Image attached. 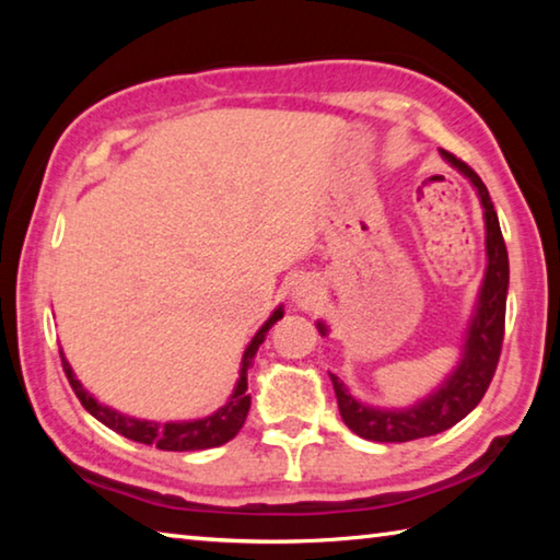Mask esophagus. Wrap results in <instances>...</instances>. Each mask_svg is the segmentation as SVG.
I'll list each match as a JSON object with an SVG mask.
<instances>
[{
    "label": "esophagus",
    "instance_id": "34e87169",
    "mask_svg": "<svg viewBox=\"0 0 560 560\" xmlns=\"http://www.w3.org/2000/svg\"><path fill=\"white\" fill-rule=\"evenodd\" d=\"M296 299H299V303H311L316 299V291H314V287H306V283H301V287L296 289Z\"/></svg>",
    "mask_w": 560,
    "mask_h": 560
}]
</instances>
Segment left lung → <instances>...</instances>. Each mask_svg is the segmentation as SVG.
<instances>
[{"instance_id": "obj_1", "label": "left lung", "mask_w": 560, "mask_h": 560, "mask_svg": "<svg viewBox=\"0 0 560 560\" xmlns=\"http://www.w3.org/2000/svg\"><path fill=\"white\" fill-rule=\"evenodd\" d=\"M442 155L471 179V185L477 187L481 197V205H485L489 264L479 296V308L469 326L467 346H464V358L457 371L450 375V381L438 393L420 405L410 407V410H375V407L360 405L353 395H348L343 383L336 375H330L340 417H343L348 430H353L363 440L410 442L450 430L452 424L464 420L481 402V397H485L491 385V377L497 373L501 346H504L509 254L504 236H501L499 217L481 177L457 155L447 153V150H442ZM318 330L326 334V326L318 324Z\"/></svg>"}]
</instances>
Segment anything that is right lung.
<instances>
[{
	"mask_svg": "<svg viewBox=\"0 0 560 560\" xmlns=\"http://www.w3.org/2000/svg\"><path fill=\"white\" fill-rule=\"evenodd\" d=\"M281 316H283V311L277 308L267 324L259 328V334L254 336L249 348L244 350L242 377H240V383H236L232 400L226 402L222 410H217L214 415L205 417V420L158 424V422H143V420H132V417H122L120 412L110 410V407L98 405L86 390H83L81 383L73 377L69 360L63 358V353H61V368H63L66 377H69V385L73 387V393L81 400V405L86 407V410L96 417L98 422H103L110 430H116L118 434H122V438L140 442V444H155L158 450H165V452H195V450L220 447V444L230 442L234 434L242 430L246 412H249V405H252V397H249V393H246V371L254 365V353H257L259 346L264 343L267 330L277 324Z\"/></svg>",
	"mask_w": 560,
	"mask_h": 560,
	"instance_id": "add662e5",
	"label": "right lung"
}]
</instances>
